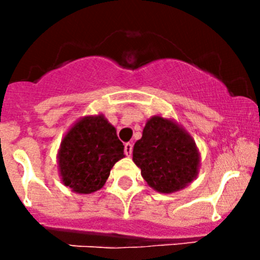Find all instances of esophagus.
I'll list each match as a JSON object with an SVG mask.
<instances>
[{
	"mask_svg": "<svg viewBox=\"0 0 260 260\" xmlns=\"http://www.w3.org/2000/svg\"><path fill=\"white\" fill-rule=\"evenodd\" d=\"M132 151H133L132 143H125V145H124V152H125V154H127L128 157H131V154H132Z\"/></svg>",
	"mask_w": 260,
	"mask_h": 260,
	"instance_id": "34e87169",
	"label": "esophagus"
}]
</instances>
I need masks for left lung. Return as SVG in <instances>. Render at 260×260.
Returning a JSON list of instances; mask_svg holds the SVG:
<instances>
[{
    "label": "left lung",
    "mask_w": 260,
    "mask_h": 260,
    "mask_svg": "<svg viewBox=\"0 0 260 260\" xmlns=\"http://www.w3.org/2000/svg\"><path fill=\"white\" fill-rule=\"evenodd\" d=\"M201 154L187 131L171 118L153 115L133 147V162L147 185L161 193L182 190L198 177Z\"/></svg>",
    "instance_id": "1"
}]
</instances>
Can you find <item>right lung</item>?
<instances>
[{"mask_svg":"<svg viewBox=\"0 0 260 260\" xmlns=\"http://www.w3.org/2000/svg\"><path fill=\"white\" fill-rule=\"evenodd\" d=\"M124 157L117 131L103 114L85 115L65 133L57 151L61 182L75 193L101 190L115 162Z\"/></svg>","mask_w":260,"mask_h":260,"instance_id":"right-lung-1","label":"right lung"}]
</instances>
